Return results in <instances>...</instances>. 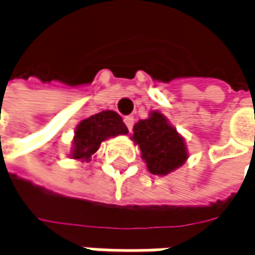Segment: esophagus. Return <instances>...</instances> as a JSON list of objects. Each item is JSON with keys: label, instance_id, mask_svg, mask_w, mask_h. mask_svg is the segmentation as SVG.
I'll use <instances>...</instances> for the list:
<instances>
[{"label": "esophagus", "instance_id": "obj_1", "mask_svg": "<svg viewBox=\"0 0 255 255\" xmlns=\"http://www.w3.org/2000/svg\"><path fill=\"white\" fill-rule=\"evenodd\" d=\"M125 125L128 126V129H129V130H132V128H133V125H135V119H133V116H126V117H125Z\"/></svg>", "mask_w": 255, "mask_h": 255}]
</instances>
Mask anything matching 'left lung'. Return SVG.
I'll list each match as a JSON object with an SVG mask.
<instances>
[{
    "label": "left lung",
    "instance_id": "8db88e82",
    "mask_svg": "<svg viewBox=\"0 0 255 255\" xmlns=\"http://www.w3.org/2000/svg\"><path fill=\"white\" fill-rule=\"evenodd\" d=\"M132 139L139 145L143 161L152 175H167L188 158L183 138L161 113H149L148 119L139 120L133 126Z\"/></svg>",
    "mask_w": 255,
    "mask_h": 255
}]
</instances>
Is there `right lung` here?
<instances>
[{
	"label": "right lung",
	"mask_w": 255,
	"mask_h": 255,
	"mask_svg": "<svg viewBox=\"0 0 255 255\" xmlns=\"http://www.w3.org/2000/svg\"><path fill=\"white\" fill-rule=\"evenodd\" d=\"M128 128L116 112L107 110L82 120L73 138L72 158L88 161L107 138L126 135Z\"/></svg>",
	"instance_id": "obj_1"
}]
</instances>
